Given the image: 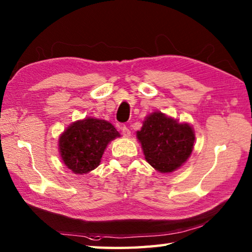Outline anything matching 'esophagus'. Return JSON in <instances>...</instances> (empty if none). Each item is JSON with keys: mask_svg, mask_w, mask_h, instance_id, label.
Masks as SVG:
<instances>
[{"mask_svg": "<svg viewBox=\"0 0 252 252\" xmlns=\"http://www.w3.org/2000/svg\"><path fill=\"white\" fill-rule=\"evenodd\" d=\"M122 135L125 136V138H130V136H131V131L127 129L126 126H123L122 127Z\"/></svg>", "mask_w": 252, "mask_h": 252, "instance_id": "obj_1", "label": "esophagus"}]
</instances>
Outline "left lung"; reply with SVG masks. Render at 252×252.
Instances as JSON below:
<instances>
[{"label": "left lung", "instance_id": "1", "mask_svg": "<svg viewBox=\"0 0 252 252\" xmlns=\"http://www.w3.org/2000/svg\"><path fill=\"white\" fill-rule=\"evenodd\" d=\"M146 160L161 173H170L186 163L193 150L192 126L155 111L146 117L136 131Z\"/></svg>", "mask_w": 252, "mask_h": 252}]
</instances>
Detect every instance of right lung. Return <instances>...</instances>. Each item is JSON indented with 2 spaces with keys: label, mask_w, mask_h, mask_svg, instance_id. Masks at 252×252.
Returning a JSON list of instances; mask_svg holds the SVG:
<instances>
[{
  "label": "right lung",
  "mask_w": 252,
  "mask_h": 252,
  "mask_svg": "<svg viewBox=\"0 0 252 252\" xmlns=\"http://www.w3.org/2000/svg\"><path fill=\"white\" fill-rule=\"evenodd\" d=\"M121 136L109 121L84 118L72 122L59 138L63 163L75 174H87L100 164L108 144Z\"/></svg>",
  "instance_id": "right-lung-1"
}]
</instances>
